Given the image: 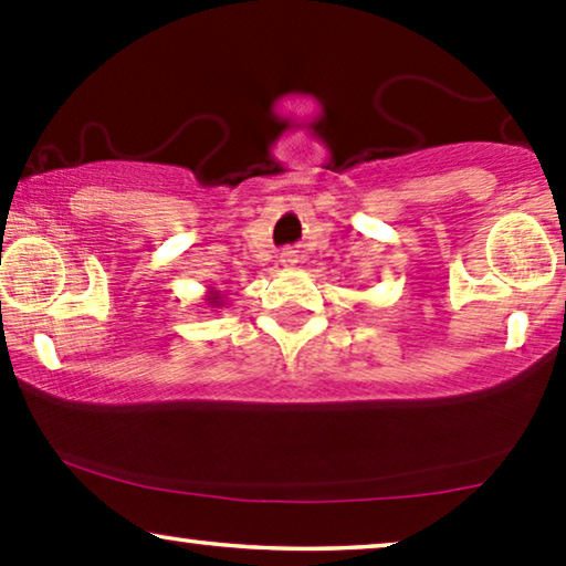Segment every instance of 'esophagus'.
I'll list each match as a JSON object with an SVG mask.
<instances>
[{
  "mask_svg": "<svg viewBox=\"0 0 566 566\" xmlns=\"http://www.w3.org/2000/svg\"><path fill=\"white\" fill-rule=\"evenodd\" d=\"M281 262H283V265H296V262H298V254L293 252V250H285V252L281 254Z\"/></svg>",
  "mask_w": 566,
  "mask_h": 566,
  "instance_id": "1",
  "label": "esophagus"
}]
</instances>
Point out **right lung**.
<instances>
[{"mask_svg": "<svg viewBox=\"0 0 566 566\" xmlns=\"http://www.w3.org/2000/svg\"><path fill=\"white\" fill-rule=\"evenodd\" d=\"M203 304H206V308H211V312H213V308H221L223 304H227V301H223V293H221V291L208 289Z\"/></svg>", "mask_w": 566, "mask_h": 566, "instance_id": "add662e5", "label": "right lung"}]
</instances>
